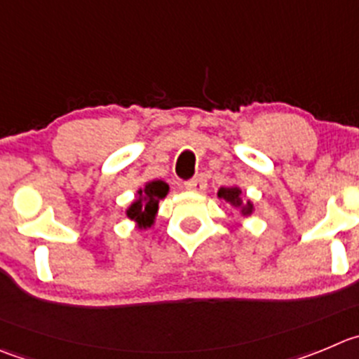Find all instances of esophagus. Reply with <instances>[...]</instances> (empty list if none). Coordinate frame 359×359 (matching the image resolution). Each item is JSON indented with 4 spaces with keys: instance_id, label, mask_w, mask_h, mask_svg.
<instances>
[{
    "instance_id": "obj_1",
    "label": "esophagus",
    "mask_w": 359,
    "mask_h": 359,
    "mask_svg": "<svg viewBox=\"0 0 359 359\" xmlns=\"http://www.w3.org/2000/svg\"><path fill=\"white\" fill-rule=\"evenodd\" d=\"M206 185H208L206 177H204V176H196V177H194V180H190V182L185 183V189L190 190V192L201 194V192H204V190H206Z\"/></svg>"
}]
</instances>
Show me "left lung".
<instances>
[{
    "mask_svg": "<svg viewBox=\"0 0 359 359\" xmlns=\"http://www.w3.org/2000/svg\"><path fill=\"white\" fill-rule=\"evenodd\" d=\"M218 199H224L229 206H233L238 213L241 215L243 218L252 217V213L255 211L254 203L247 197H241V189L238 185H231V187H220L217 192Z\"/></svg>",
    "mask_w": 359,
    "mask_h": 359,
    "instance_id": "8db88e82",
    "label": "left lung"
}]
</instances>
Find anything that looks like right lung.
<instances>
[{
    "label": "right lung",
    "instance_id": "right-lung-1",
    "mask_svg": "<svg viewBox=\"0 0 359 359\" xmlns=\"http://www.w3.org/2000/svg\"><path fill=\"white\" fill-rule=\"evenodd\" d=\"M167 194H169V185L162 180L146 182L144 187L137 189L135 199L125 210L126 218L134 222L139 231L153 227L158 215V203L165 199Z\"/></svg>",
    "mask_w": 359,
    "mask_h": 359
}]
</instances>
